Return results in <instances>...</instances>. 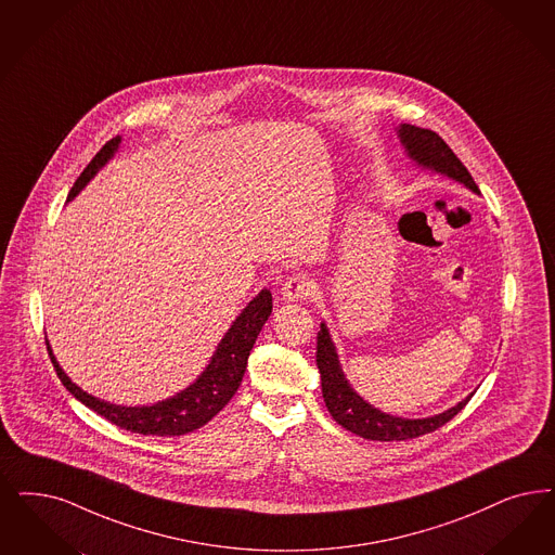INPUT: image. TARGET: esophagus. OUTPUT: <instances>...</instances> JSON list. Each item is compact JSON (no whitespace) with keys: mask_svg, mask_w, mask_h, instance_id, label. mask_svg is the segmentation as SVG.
Wrapping results in <instances>:
<instances>
[{"mask_svg":"<svg viewBox=\"0 0 555 555\" xmlns=\"http://www.w3.org/2000/svg\"><path fill=\"white\" fill-rule=\"evenodd\" d=\"M314 289L317 286L312 280H308L305 275H294L282 287V294L286 300H307L314 294Z\"/></svg>","mask_w":555,"mask_h":555,"instance_id":"34e87169","label":"esophagus"}]
</instances>
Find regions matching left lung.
<instances>
[{"label":"left lung","instance_id":"8db88e82","mask_svg":"<svg viewBox=\"0 0 555 555\" xmlns=\"http://www.w3.org/2000/svg\"><path fill=\"white\" fill-rule=\"evenodd\" d=\"M397 133L413 163L436 170L440 175H447V177H451L452 181H459L467 189H472L473 193H479L469 170L454 156V152L438 133L410 124L399 125ZM317 366L321 372L323 399H325V405H327L328 413L333 415V420L341 428L353 431L356 436H362L366 440L392 442V440H410V438L430 434V431L442 428L447 422H451L452 417L463 410L473 397L472 392L469 397L459 401L451 410L442 411L431 417H424V420L397 417V415L376 410L349 387L348 378L341 370L337 351L331 341L325 323H321V331L317 335Z\"/></svg>","mask_w":555,"mask_h":555}]
</instances>
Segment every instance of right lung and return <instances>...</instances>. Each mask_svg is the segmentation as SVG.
<instances>
[{
    "label": "right lung",
    "mask_w": 555,
    "mask_h": 555,
    "mask_svg": "<svg viewBox=\"0 0 555 555\" xmlns=\"http://www.w3.org/2000/svg\"><path fill=\"white\" fill-rule=\"evenodd\" d=\"M119 144H121V138L117 135L101 147V152L90 160V165L83 168L82 175L72 186L67 202H72L83 186L90 183V179L113 158V154L119 150ZM271 308H273L271 292L261 289L230 325L206 370L199 374V378L193 385H189L185 390L177 392L175 397L158 401L154 405H145V408L113 405L108 401L88 395L76 383H72V378L63 372L60 362L51 351L49 341H47V349L63 387L69 390L78 401H82L86 408L96 411L111 424L124 430L144 434V436H181L186 431L206 426L214 415H218L227 408L228 401L234 397V392L243 383L248 353L257 341L259 331L266 325Z\"/></svg>",
    "instance_id": "add662e5"
}]
</instances>
